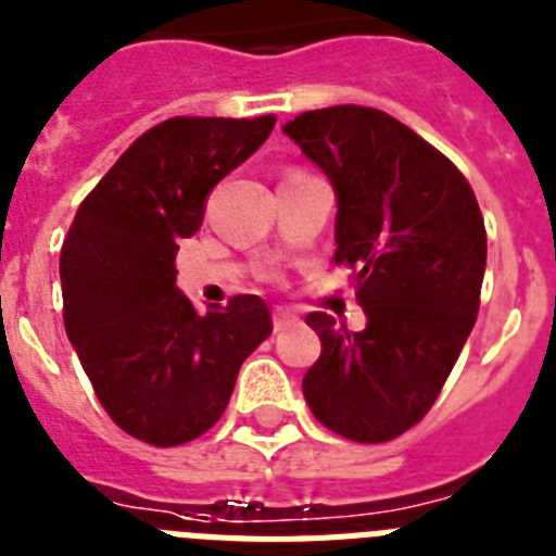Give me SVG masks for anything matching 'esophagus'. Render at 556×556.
Wrapping results in <instances>:
<instances>
[{"label": "esophagus", "instance_id": "34e87169", "mask_svg": "<svg viewBox=\"0 0 556 556\" xmlns=\"http://www.w3.org/2000/svg\"><path fill=\"white\" fill-rule=\"evenodd\" d=\"M293 325H299V318L293 316V313H288V311H274V330L285 332V330H291Z\"/></svg>", "mask_w": 556, "mask_h": 556}]
</instances>
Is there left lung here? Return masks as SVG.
Wrapping results in <instances>:
<instances>
[{"mask_svg": "<svg viewBox=\"0 0 556 556\" xmlns=\"http://www.w3.org/2000/svg\"><path fill=\"white\" fill-rule=\"evenodd\" d=\"M336 190V263L355 268L366 327L311 313L321 355L302 380L313 417L389 442L439 397L479 316L486 231L467 178L378 109L332 105L282 125Z\"/></svg>", "mask_w": 556, "mask_h": 556, "instance_id": "8db88e82", "label": "left lung"}]
</instances>
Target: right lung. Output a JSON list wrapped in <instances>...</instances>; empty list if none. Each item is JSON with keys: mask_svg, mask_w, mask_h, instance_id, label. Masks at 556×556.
Wrapping results in <instances>:
<instances>
[{"mask_svg": "<svg viewBox=\"0 0 556 556\" xmlns=\"http://www.w3.org/2000/svg\"><path fill=\"white\" fill-rule=\"evenodd\" d=\"M277 117H173L117 159L86 195L61 249L64 325L109 417L148 445L201 437L229 405L240 364L271 336L260 296L210 313L176 288L178 240L206 195Z\"/></svg>", "mask_w": 556, "mask_h": 556, "instance_id": "obj_1", "label": "right lung"}]
</instances>
